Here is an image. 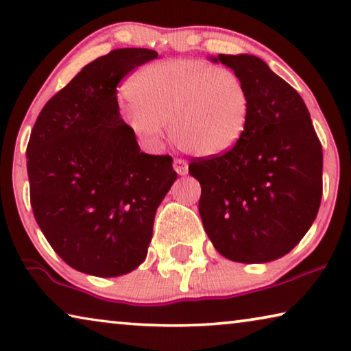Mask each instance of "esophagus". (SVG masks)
Segmentation results:
<instances>
[{
	"label": "esophagus",
	"instance_id": "1",
	"mask_svg": "<svg viewBox=\"0 0 351 351\" xmlns=\"http://www.w3.org/2000/svg\"><path fill=\"white\" fill-rule=\"evenodd\" d=\"M173 169L178 175H187L189 165L184 159H175L173 160Z\"/></svg>",
	"mask_w": 351,
	"mask_h": 351
}]
</instances>
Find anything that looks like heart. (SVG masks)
Masks as SVG:
<instances>
[{"label": "heart", "mask_w": 351, "mask_h": 351, "mask_svg": "<svg viewBox=\"0 0 351 351\" xmlns=\"http://www.w3.org/2000/svg\"><path fill=\"white\" fill-rule=\"evenodd\" d=\"M132 108L128 130L152 148L164 126L182 152L219 156L241 141L247 128L250 95L236 71L195 59H170L138 70L126 86Z\"/></svg>", "instance_id": "b5f03b06"}]
</instances>
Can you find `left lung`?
<instances>
[{"mask_svg": "<svg viewBox=\"0 0 351 351\" xmlns=\"http://www.w3.org/2000/svg\"><path fill=\"white\" fill-rule=\"evenodd\" d=\"M248 88L247 128L230 152L191 160L198 210L217 252L234 263L287 254L315 220L324 153L309 110L292 86L252 54H219Z\"/></svg>", "mask_w": 351, "mask_h": 351, "instance_id": "1", "label": "left lung"}]
</instances>
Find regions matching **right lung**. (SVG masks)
Here are the masks:
<instances>
[{"instance_id": "add662e5", "label": "right lung", "mask_w": 351, "mask_h": 351, "mask_svg": "<svg viewBox=\"0 0 351 351\" xmlns=\"http://www.w3.org/2000/svg\"><path fill=\"white\" fill-rule=\"evenodd\" d=\"M158 58L120 48L87 64L43 106L26 148L37 225L64 263L120 276L147 258L156 209L176 180L171 156L142 153L120 117L117 86Z\"/></svg>"}]
</instances>
